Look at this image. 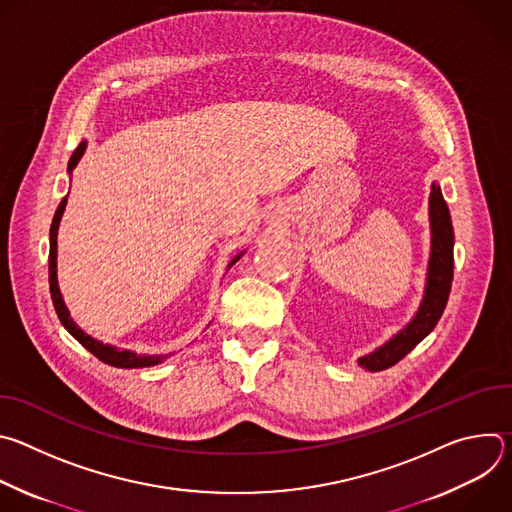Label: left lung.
Segmentation results:
<instances>
[{
	"label": "left lung",
	"mask_w": 512,
	"mask_h": 512,
	"mask_svg": "<svg viewBox=\"0 0 512 512\" xmlns=\"http://www.w3.org/2000/svg\"><path fill=\"white\" fill-rule=\"evenodd\" d=\"M429 221H431V257L427 269L425 296L417 316L379 350L358 358V364L367 371H385L407 356L442 318L448 304L452 277H454V229L448 204L437 184H431L429 194Z\"/></svg>",
	"instance_id": "obj_1"
}]
</instances>
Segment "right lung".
Listing matches in <instances>:
<instances>
[{
	"label": "right lung",
	"mask_w": 512,
	"mask_h": 512,
	"mask_svg": "<svg viewBox=\"0 0 512 512\" xmlns=\"http://www.w3.org/2000/svg\"><path fill=\"white\" fill-rule=\"evenodd\" d=\"M85 148L87 143L83 141L79 148L75 150V154L70 156V162H68V172H72V168H75L81 160V156L85 154ZM64 206H66V198H62V202L58 204L56 208V214L52 218V227H50V255H48V279H50V296H52V304H54V310L62 322V326L75 336L91 354H95L99 360L111 364V367H119V369H135V367H152V364H158L164 356H139L135 352H129V350H117L115 346H109V344H103V342H97L95 338H91L89 334H85L75 322H72L64 302H62V296H60V289H58V279H56V235H58V225H60V218H62V212H64ZM241 257V255H239ZM235 257L231 261V265L239 259Z\"/></svg>",
	"instance_id": "1"
}]
</instances>
